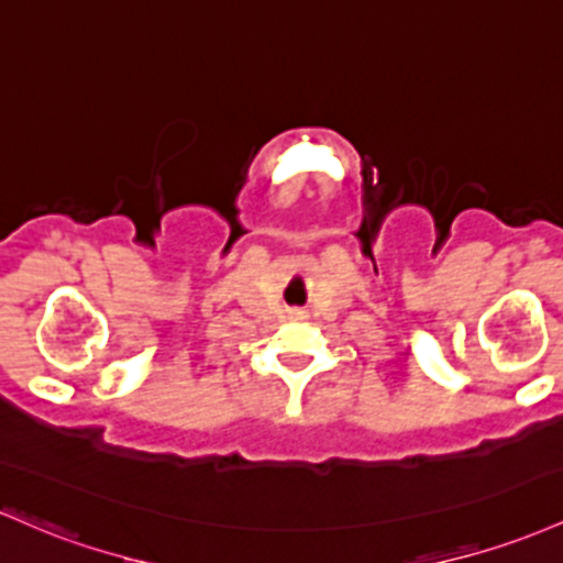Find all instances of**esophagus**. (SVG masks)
<instances>
[{
  "instance_id": "1",
  "label": "esophagus",
  "mask_w": 563,
  "mask_h": 563,
  "mask_svg": "<svg viewBox=\"0 0 563 563\" xmlns=\"http://www.w3.org/2000/svg\"><path fill=\"white\" fill-rule=\"evenodd\" d=\"M294 314H301V312H294Z\"/></svg>"
}]
</instances>
